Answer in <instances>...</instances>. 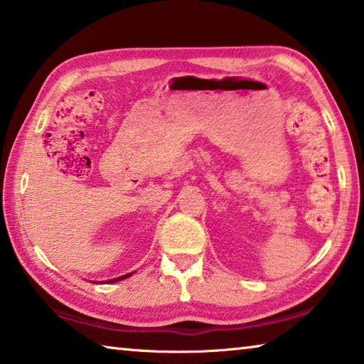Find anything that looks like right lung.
<instances>
[{
  "label": "right lung",
  "instance_id": "add662e5",
  "mask_svg": "<svg viewBox=\"0 0 364 364\" xmlns=\"http://www.w3.org/2000/svg\"><path fill=\"white\" fill-rule=\"evenodd\" d=\"M128 276H132V274H125V276H120V278H115V279H110V281H107V282H115V281H122V279H125V278H128Z\"/></svg>",
  "mask_w": 364,
  "mask_h": 364
}]
</instances>
